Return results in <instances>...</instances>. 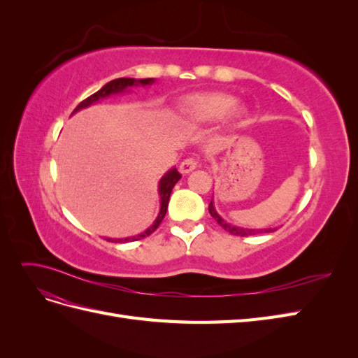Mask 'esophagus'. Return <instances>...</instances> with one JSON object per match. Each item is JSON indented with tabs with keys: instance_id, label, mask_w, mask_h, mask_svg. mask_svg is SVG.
Instances as JSON below:
<instances>
[{
	"instance_id": "obj_1",
	"label": "esophagus",
	"mask_w": 358,
	"mask_h": 358,
	"mask_svg": "<svg viewBox=\"0 0 358 358\" xmlns=\"http://www.w3.org/2000/svg\"><path fill=\"white\" fill-rule=\"evenodd\" d=\"M196 167H197V161L194 158H187L180 162L179 170L182 175H188V173H191L192 170H196Z\"/></svg>"
}]
</instances>
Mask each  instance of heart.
Segmentation results:
<instances>
[{
    "instance_id": "b5f03b06",
    "label": "heart",
    "mask_w": 358,
    "mask_h": 358,
    "mask_svg": "<svg viewBox=\"0 0 358 358\" xmlns=\"http://www.w3.org/2000/svg\"><path fill=\"white\" fill-rule=\"evenodd\" d=\"M234 96L222 92L191 95L179 106V116L185 124L199 127L222 119L225 125H234L242 119L243 109L234 104Z\"/></svg>"
}]
</instances>
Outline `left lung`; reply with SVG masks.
Here are the masks:
<instances>
[{
    "label": "left lung",
    "instance_id": "8db88e82",
    "mask_svg": "<svg viewBox=\"0 0 358 358\" xmlns=\"http://www.w3.org/2000/svg\"><path fill=\"white\" fill-rule=\"evenodd\" d=\"M209 213L212 215V218H215V221L218 222L225 231H229L234 236H252V234H262V233H270V231H275L276 229H245V227H239V225H233L229 224L227 221H224L220 213L216 212L215 209V204H213V199L209 204Z\"/></svg>",
    "mask_w": 358,
    "mask_h": 358
}]
</instances>
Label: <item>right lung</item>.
<instances>
[{
  "label": "right lung",
  "mask_w": 358,
  "mask_h": 358,
  "mask_svg": "<svg viewBox=\"0 0 358 358\" xmlns=\"http://www.w3.org/2000/svg\"><path fill=\"white\" fill-rule=\"evenodd\" d=\"M155 80L154 79H131V78H121V79H115V80H110L109 83H106L103 88L100 91H96L95 94H92L91 96H88V99L83 100L82 103H79V106L76 107V109L73 110V113L79 112L82 109H85V107H90L91 104L96 103L99 100H103V99H107V96L110 95H115V94H122L125 91H129V88H133V86H146V85H152ZM182 178L180 173L178 171L176 167L170 169L164 176H162L159 179V183H158V194H159V213L157 216V220L154 221V224L149 227V229H146L143 233H140L137 236H131V237H125V239H106L109 242H134V241H140L143 239V237L152 234L157 229L158 225L161 224V221L164 220L166 216V212H167V206H169V199H170V194H171V189L173 187L176 185L178 180Z\"/></svg>",
  "instance_id": "obj_1"
}]
</instances>
